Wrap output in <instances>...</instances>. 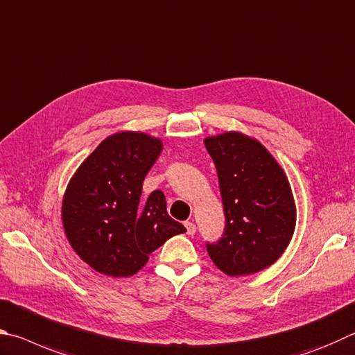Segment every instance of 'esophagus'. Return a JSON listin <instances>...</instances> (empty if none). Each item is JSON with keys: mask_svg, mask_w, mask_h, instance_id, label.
Listing matches in <instances>:
<instances>
[{"mask_svg": "<svg viewBox=\"0 0 355 355\" xmlns=\"http://www.w3.org/2000/svg\"><path fill=\"white\" fill-rule=\"evenodd\" d=\"M185 227H187V234H189V235H195V232H196L195 223L187 221V223H185Z\"/></svg>", "mask_w": 355, "mask_h": 355, "instance_id": "esophagus-1", "label": "esophagus"}]
</instances>
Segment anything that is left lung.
<instances>
[{
  "label": "left lung",
  "instance_id": "left-lung-1",
  "mask_svg": "<svg viewBox=\"0 0 355 355\" xmlns=\"http://www.w3.org/2000/svg\"><path fill=\"white\" fill-rule=\"evenodd\" d=\"M218 173L226 231L207 252L231 277L268 268L290 245L296 202L287 174L262 143L240 130L204 139Z\"/></svg>",
  "mask_w": 355,
  "mask_h": 355
}]
</instances>
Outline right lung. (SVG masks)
Wrapping results in <instances>:
<instances>
[{
	"label": "right lung",
	"mask_w": 355,
	"mask_h": 355,
	"mask_svg": "<svg viewBox=\"0 0 355 355\" xmlns=\"http://www.w3.org/2000/svg\"><path fill=\"white\" fill-rule=\"evenodd\" d=\"M162 140L120 130L99 143L68 182L62 226L73 251L104 276L129 277L173 235L187 232L166 212L165 195L141 198V185Z\"/></svg>",
	"instance_id": "1"
}]
</instances>
